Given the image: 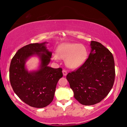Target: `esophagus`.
Here are the masks:
<instances>
[{
	"instance_id": "esophagus-1",
	"label": "esophagus",
	"mask_w": 127,
	"mask_h": 127,
	"mask_svg": "<svg viewBox=\"0 0 127 127\" xmlns=\"http://www.w3.org/2000/svg\"><path fill=\"white\" fill-rule=\"evenodd\" d=\"M62 73H63V75H64V76H66V75H67V72L66 71V70H63V71H62Z\"/></svg>"
}]
</instances>
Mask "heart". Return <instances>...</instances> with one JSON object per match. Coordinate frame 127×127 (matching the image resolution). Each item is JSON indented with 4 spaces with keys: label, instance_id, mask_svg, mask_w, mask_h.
<instances>
[{
    "label": "heart",
    "instance_id": "heart-1",
    "mask_svg": "<svg viewBox=\"0 0 127 127\" xmlns=\"http://www.w3.org/2000/svg\"><path fill=\"white\" fill-rule=\"evenodd\" d=\"M56 54L57 57L66 59L68 67L77 68L85 62L88 57V50L83 44L74 43H65L57 48ZM54 57V59H56Z\"/></svg>",
    "mask_w": 127,
    "mask_h": 127
}]
</instances>
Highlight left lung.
Returning <instances> with one entry per match:
<instances>
[{
  "label": "left lung",
  "mask_w": 127,
  "mask_h": 127,
  "mask_svg": "<svg viewBox=\"0 0 127 127\" xmlns=\"http://www.w3.org/2000/svg\"><path fill=\"white\" fill-rule=\"evenodd\" d=\"M89 56L78 69L69 72L66 79L74 97L84 105H94L107 96L115 80L114 57L98 42L91 41Z\"/></svg>",
  "instance_id": "8db88e82"
}]
</instances>
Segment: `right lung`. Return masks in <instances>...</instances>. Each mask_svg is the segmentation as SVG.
<instances>
[{
	"label": "right lung",
	"instance_id": "1",
	"mask_svg": "<svg viewBox=\"0 0 127 127\" xmlns=\"http://www.w3.org/2000/svg\"><path fill=\"white\" fill-rule=\"evenodd\" d=\"M46 43H31L20 48L12 58L9 67L13 91L26 104L37 108L46 107L52 101L57 82L63 76L62 68L48 66L52 52L46 48ZM34 55L41 60L40 68L28 72L25 62Z\"/></svg>",
	"mask_w": 127,
	"mask_h": 127
}]
</instances>
